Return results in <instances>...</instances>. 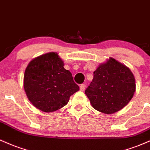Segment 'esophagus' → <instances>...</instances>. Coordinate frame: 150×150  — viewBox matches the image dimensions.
Returning <instances> with one entry per match:
<instances>
[{"instance_id": "1", "label": "esophagus", "mask_w": 150, "mask_h": 150, "mask_svg": "<svg viewBox=\"0 0 150 150\" xmlns=\"http://www.w3.org/2000/svg\"><path fill=\"white\" fill-rule=\"evenodd\" d=\"M86 88V84H81L80 86V90L81 91H84Z\"/></svg>"}]
</instances>
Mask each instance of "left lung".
I'll list each match as a JSON object with an SVG mask.
<instances>
[{
    "label": "left lung",
    "instance_id": "left-lung-1",
    "mask_svg": "<svg viewBox=\"0 0 150 150\" xmlns=\"http://www.w3.org/2000/svg\"><path fill=\"white\" fill-rule=\"evenodd\" d=\"M135 88V79L130 69L110 58L93 72V79L85 93L94 109L112 114L130 101Z\"/></svg>",
    "mask_w": 150,
    "mask_h": 150
}]
</instances>
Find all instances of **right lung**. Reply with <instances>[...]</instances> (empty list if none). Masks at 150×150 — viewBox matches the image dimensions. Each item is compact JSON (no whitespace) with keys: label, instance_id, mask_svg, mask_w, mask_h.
I'll return each mask as SVG.
<instances>
[{"label":"right lung","instance_id":"add662e5","mask_svg":"<svg viewBox=\"0 0 150 150\" xmlns=\"http://www.w3.org/2000/svg\"><path fill=\"white\" fill-rule=\"evenodd\" d=\"M64 66L56 52L45 54L28 64L24 74V89L30 101L39 110L46 112L59 110L79 90L71 73Z\"/></svg>","mask_w":150,"mask_h":150}]
</instances>
